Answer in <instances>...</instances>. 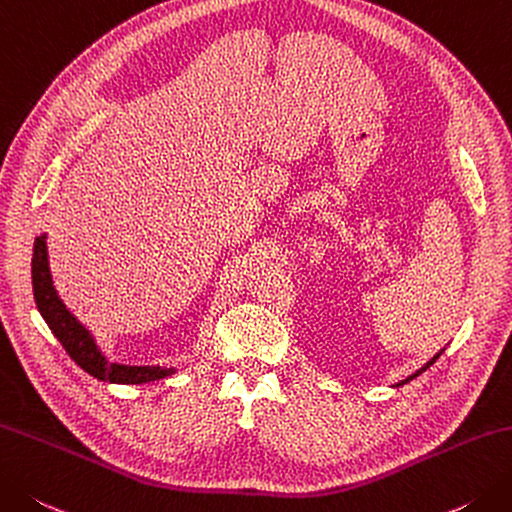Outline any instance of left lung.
<instances>
[{
	"mask_svg": "<svg viewBox=\"0 0 512 512\" xmlns=\"http://www.w3.org/2000/svg\"><path fill=\"white\" fill-rule=\"evenodd\" d=\"M442 353H444V350H439V353H437V355H435L433 359H430V362H428L426 366H422V368H419V370H417V373H413V375H410V377H406V379H404V382H399V384H395V386H404V384H408V382H410V379H415V377H419V375H422L426 368H430V366H433V364L437 362V359H439V355H442Z\"/></svg>",
	"mask_w": 512,
	"mask_h": 512,
	"instance_id": "obj_1",
	"label": "left lung"
}]
</instances>
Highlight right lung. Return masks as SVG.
I'll return each mask as SVG.
<instances>
[{"mask_svg":"<svg viewBox=\"0 0 512 512\" xmlns=\"http://www.w3.org/2000/svg\"><path fill=\"white\" fill-rule=\"evenodd\" d=\"M33 295L39 315L44 317L48 328L59 339V344L66 348L70 359L84 368L88 375H93L102 382L110 384H146L157 382L175 373V368H162V366H126V364H110L99 350L95 337L90 330L77 322V317L70 313L66 304L59 299L57 290L53 286V277H50L48 268V246H46V233L35 237L33 246Z\"/></svg>","mask_w":512,"mask_h":512,"instance_id":"add662e5","label":"right lung"}]
</instances>
